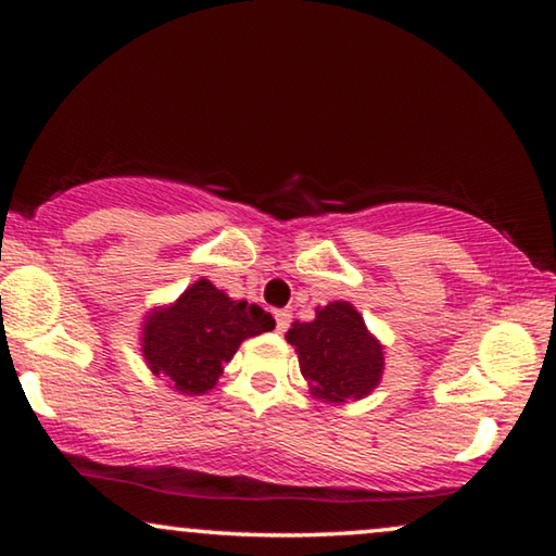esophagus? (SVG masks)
Segmentation results:
<instances>
[{"label":"esophagus","mask_w":556,"mask_h":556,"mask_svg":"<svg viewBox=\"0 0 556 556\" xmlns=\"http://www.w3.org/2000/svg\"><path fill=\"white\" fill-rule=\"evenodd\" d=\"M275 321H277V331L285 333L289 324H291V314L289 312H275Z\"/></svg>","instance_id":"esophagus-1"}]
</instances>
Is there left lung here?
<instances>
[{"label": "left lung", "mask_w": 556, "mask_h": 556, "mask_svg": "<svg viewBox=\"0 0 556 556\" xmlns=\"http://www.w3.org/2000/svg\"><path fill=\"white\" fill-rule=\"evenodd\" d=\"M287 341L296 348L301 375L324 402L361 400L382 378V345L365 328L363 316L333 301L316 312L312 324H294Z\"/></svg>", "instance_id": "left-lung-1"}]
</instances>
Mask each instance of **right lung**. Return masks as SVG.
<instances>
[{
	"mask_svg": "<svg viewBox=\"0 0 556 556\" xmlns=\"http://www.w3.org/2000/svg\"><path fill=\"white\" fill-rule=\"evenodd\" d=\"M275 328V318L257 304L232 301L208 279L188 287L174 306L154 312L144 324L142 351L159 378L181 394H203L218 382L223 365L244 338Z\"/></svg>",
	"mask_w": 556,
	"mask_h": 556,
	"instance_id": "add662e5",
	"label": "right lung"
}]
</instances>
